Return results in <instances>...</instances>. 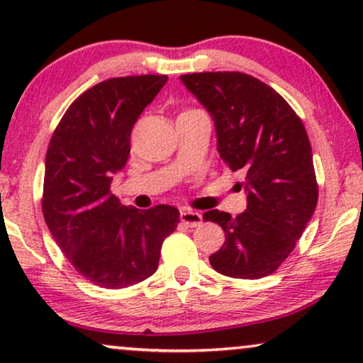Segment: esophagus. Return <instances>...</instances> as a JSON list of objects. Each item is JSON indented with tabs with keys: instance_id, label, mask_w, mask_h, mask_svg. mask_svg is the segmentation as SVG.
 <instances>
[{
	"instance_id": "esophagus-1",
	"label": "esophagus",
	"mask_w": 363,
	"mask_h": 363,
	"mask_svg": "<svg viewBox=\"0 0 363 363\" xmlns=\"http://www.w3.org/2000/svg\"><path fill=\"white\" fill-rule=\"evenodd\" d=\"M180 220H182V223H185V225L190 228H196L203 223V218L200 213L193 211V210H183L180 213Z\"/></svg>"
}]
</instances>
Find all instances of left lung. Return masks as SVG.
Wrapping results in <instances>:
<instances>
[{"label": "left lung", "mask_w": 363, "mask_h": 363, "mask_svg": "<svg viewBox=\"0 0 363 363\" xmlns=\"http://www.w3.org/2000/svg\"><path fill=\"white\" fill-rule=\"evenodd\" d=\"M180 79L211 113L223 163L245 175V213L203 215L226 236L210 264L236 279L269 276L296 247L319 198L304 123L274 89L250 74L195 72Z\"/></svg>", "instance_id": "8db88e82"}]
</instances>
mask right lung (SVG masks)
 <instances>
[{
    "instance_id": "right-lung-1",
    "label": "right lung",
    "mask_w": 363,
    "mask_h": 363,
    "mask_svg": "<svg viewBox=\"0 0 363 363\" xmlns=\"http://www.w3.org/2000/svg\"><path fill=\"white\" fill-rule=\"evenodd\" d=\"M167 81L145 74L96 84L69 106L49 142L44 220L74 269L96 286L121 289L150 277L180 221L175 206L142 211L111 191L130 153L133 123Z\"/></svg>"
}]
</instances>
